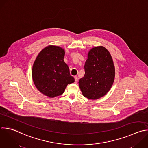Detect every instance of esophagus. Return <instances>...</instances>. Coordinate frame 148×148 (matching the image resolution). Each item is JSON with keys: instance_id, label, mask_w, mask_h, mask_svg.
<instances>
[{"instance_id": "obj_1", "label": "esophagus", "mask_w": 148, "mask_h": 148, "mask_svg": "<svg viewBox=\"0 0 148 148\" xmlns=\"http://www.w3.org/2000/svg\"><path fill=\"white\" fill-rule=\"evenodd\" d=\"M74 79H75V83L77 84L78 82V77L77 76H75Z\"/></svg>"}]
</instances>
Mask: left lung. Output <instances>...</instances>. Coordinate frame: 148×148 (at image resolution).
I'll list each match as a JSON object with an SVG mask.
<instances>
[{
	"instance_id": "8db88e82",
	"label": "left lung",
	"mask_w": 148,
	"mask_h": 148,
	"mask_svg": "<svg viewBox=\"0 0 148 148\" xmlns=\"http://www.w3.org/2000/svg\"><path fill=\"white\" fill-rule=\"evenodd\" d=\"M84 69L85 75L78 82L83 96L95 100L108 93L114 81L115 67L107 49L102 46L92 48Z\"/></svg>"
}]
</instances>
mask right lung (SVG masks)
I'll return each instance as SVG.
<instances>
[{"mask_svg":"<svg viewBox=\"0 0 148 148\" xmlns=\"http://www.w3.org/2000/svg\"><path fill=\"white\" fill-rule=\"evenodd\" d=\"M64 49L49 45L38 55L32 66L33 82L42 93L51 98L63 94L69 84L74 82L64 61Z\"/></svg>","mask_w":148,"mask_h":148,"instance_id":"right-lung-1","label":"right lung"}]
</instances>
